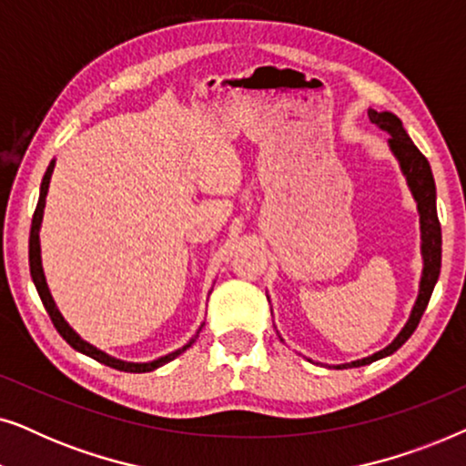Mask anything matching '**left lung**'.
Masks as SVG:
<instances>
[{
  "instance_id": "8db88e82",
  "label": "left lung",
  "mask_w": 466,
  "mask_h": 466,
  "mask_svg": "<svg viewBox=\"0 0 466 466\" xmlns=\"http://www.w3.org/2000/svg\"><path fill=\"white\" fill-rule=\"evenodd\" d=\"M369 118H371V123H375L380 129H384L388 136H390V139H388V148H390L394 158L399 161V167L403 171L407 187H410L413 199H416L420 216V239H422V244H420V252H422V276H420L416 303H413L411 314L407 318L405 327L399 330V335L394 337L384 350H380V352L367 356V359L343 362V365H333L335 369L362 367L397 352V350L413 335V330L418 329L420 318H422L426 305L431 301L432 290H435L439 271H441V225H439L437 218V188L431 165L426 161L422 152L416 148V144L411 142V137L407 136L403 123H400L397 114L375 112L369 107ZM279 339H282V337H279Z\"/></svg>"
}]
</instances>
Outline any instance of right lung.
<instances>
[{
	"label": "right lung",
	"mask_w": 466,
	"mask_h": 466,
	"mask_svg": "<svg viewBox=\"0 0 466 466\" xmlns=\"http://www.w3.org/2000/svg\"><path fill=\"white\" fill-rule=\"evenodd\" d=\"M53 171H55V158L50 161L46 174L42 177V184H40V199H37V206H35V212H34V220H31V231H29V271H31V279H34L35 284V290L37 295H40L44 308H46L50 320H53L55 329L59 330V335L66 339L69 346L74 350H78V352L91 356L101 365H107L112 369H118V371H129V373H146V371H155V369L167 365L169 360H174L176 356H180L182 352H187V350L193 346L197 335H199V330L190 337L187 341V346L174 350V352L165 354V356H158L155 360H148V362H129V360H120V359H114V356L106 354L104 350L95 348L93 343H88L82 339V337L76 333V330L69 327V322L63 318V314L56 308L53 295H50V289L46 284V276H44V267H42V248H40V228H42V218H44V208H46V195H48V184H50V177H53Z\"/></svg>",
	"instance_id": "1"
}]
</instances>
